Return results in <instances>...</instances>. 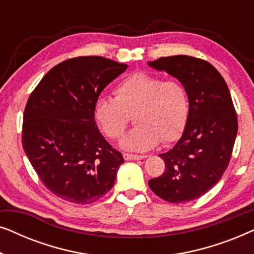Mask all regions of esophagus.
<instances>
[{
  "mask_svg": "<svg viewBox=\"0 0 254 254\" xmlns=\"http://www.w3.org/2000/svg\"><path fill=\"white\" fill-rule=\"evenodd\" d=\"M123 156H124V158L126 159V161H138V159H143V158H145V156L127 154V152H125V154H124Z\"/></svg>",
  "mask_w": 254,
  "mask_h": 254,
  "instance_id": "1",
  "label": "esophagus"
}]
</instances>
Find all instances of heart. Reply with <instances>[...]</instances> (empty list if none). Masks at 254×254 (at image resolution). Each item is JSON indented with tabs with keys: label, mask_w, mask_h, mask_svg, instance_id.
I'll return each instance as SVG.
<instances>
[{
	"label": "heart",
	"mask_w": 254,
	"mask_h": 254,
	"mask_svg": "<svg viewBox=\"0 0 254 254\" xmlns=\"http://www.w3.org/2000/svg\"><path fill=\"white\" fill-rule=\"evenodd\" d=\"M116 97H99L93 116L106 136L119 138L130 123L135 126L120 142L123 149L145 151L178 140L185 129L190 103L185 86L178 79L136 71L114 90Z\"/></svg>",
	"instance_id": "b5f03b06"
}]
</instances>
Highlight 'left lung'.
I'll use <instances>...</instances> for the list:
<instances>
[{
    "label": "left lung",
    "instance_id": "left-lung-1",
    "mask_svg": "<svg viewBox=\"0 0 254 254\" xmlns=\"http://www.w3.org/2000/svg\"><path fill=\"white\" fill-rule=\"evenodd\" d=\"M148 65L182 82L190 103L182 137L159 155L165 171L149 180V187L168 202H189L213 189L227 170L238 130L237 114L227 83L209 62L175 55Z\"/></svg>",
    "mask_w": 254,
    "mask_h": 254
}]
</instances>
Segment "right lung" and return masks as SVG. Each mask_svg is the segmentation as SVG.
Wrapping results in <instances>:
<instances>
[{
    "label": "right lung",
    "mask_w": 254,
    "mask_h": 254,
    "mask_svg": "<svg viewBox=\"0 0 254 254\" xmlns=\"http://www.w3.org/2000/svg\"><path fill=\"white\" fill-rule=\"evenodd\" d=\"M127 67L102 57L69 59L31 93L23 118L24 151L44 185L61 199L92 203L113 187L125 161L100 134L93 107Z\"/></svg>",
    "instance_id": "right-lung-1"
}]
</instances>
